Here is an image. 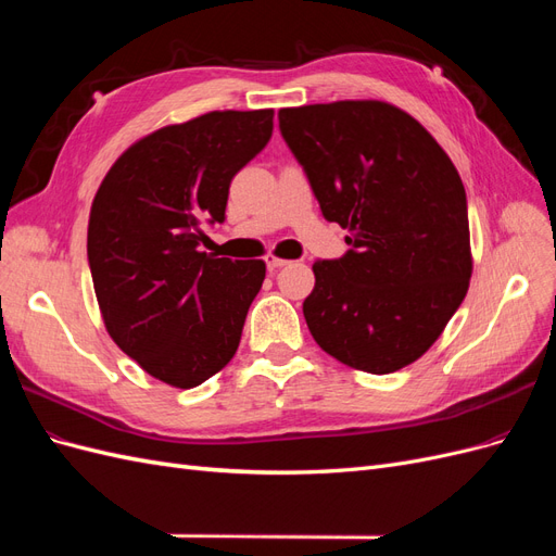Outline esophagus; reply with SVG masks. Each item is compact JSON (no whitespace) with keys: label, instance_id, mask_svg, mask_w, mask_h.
I'll use <instances>...</instances> for the list:
<instances>
[{"label":"esophagus","instance_id":"34e87169","mask_svg":"<svg viewBox=\"0 0 556 556\" xmlns=\"http://www.w3.org/2000/svg\"><path fill=\"white\" fill-rule=\"evenodd\" d=\"M285 264H288V260H280V257H274V255H266V268H268V271H278V268H282Z\"/></svg>","mask_w":556,"mask_h":556}]
</instances>
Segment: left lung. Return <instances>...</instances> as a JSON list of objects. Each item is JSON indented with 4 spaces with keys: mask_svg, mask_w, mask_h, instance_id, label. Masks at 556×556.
<instances>
[{
    "mask_svg": "<svg viewBox=\"0 0 556 556\" xmlns=\"http://www.w3.org/2000/svg\"><path fill=\"white\" fill-rule=\"evenodd\" d=\"M280 134L325 220L350 231L313 264L315 343L366 374H394L439 339L470 280L464 182L431 134L384 102L280 109Z\"/></svg>",
    "mask_w": 556,
    "mask_h": 556,
    "instance_id": "obj_1",
    "label": "left lung"
}]
</instances>
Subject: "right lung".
Returning <instances> with one entry per match:
<instances>
[{
    "mask_svg": "<svg viewBox=\"0 0 556 556\" xmlns=\"http://www.w3.org/2000/svg\"><path fill=\"white\" fill-rule=\"evenodd\" d=\"M274 111H213L121 155L92 201L88 264L111 339L153 378L190 390L233 357L262 260L199 252L229 182L262 153Z\"/></svg>",
    "mask_w": 556,
    "mask_h": 556,
    "instance_id": "add662e5",
    "label": "right lung"
}]
</instances>
